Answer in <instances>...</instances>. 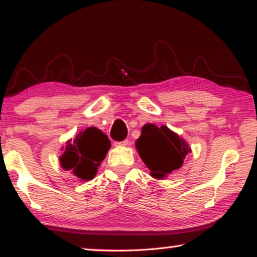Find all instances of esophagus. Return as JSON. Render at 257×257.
Wrapping results in <instances>:
<instances>
[{
    "instance_id": "esophagus-1",
    "label": "esophagus",
    "mask_w": 257,
    "mask_h": 257,
    "mask_svg": "<svg viewBox=\"0 0 257 257\" xmlns=\"http://www.w3.org/2000/svg\"><path fill=\"white\" fill-rule=\"evenodd\" d=\"M130 144V142L128 140H124L122 142H117V143H115V146H128Z\"/></svg>"
}]
</instances>
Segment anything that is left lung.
<instances>
[{
    "mask_svg": "<svg viewBox=\"0 0 257 257\" xmlns=\"http://www.w3.org/2000/svg\"><path fill=\"white\" fill-rule=\"evenodd\" d=\"M135 145L141 159L151 170L150 175L157 180H164L174 170L180 169L191 152L189 144L180 135L166 125L157 127L153 123L142 127Z\"/></svg>",
    "mask_w": 257,
    "mask_h": 257,
    "instance_id": "8db88e82",
    "label": "left lung"
}]
</instances>
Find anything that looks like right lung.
<instances>
[{
    "label": "right lung",
    "mask_w": 257,
    "mask_h": 257,
    "mask_svg": "<svg viewBox=\"0 0 257 257\" xmlns=\"http://www.w3.org/2000/svg\"><path fill=\"white\" fill-rule=\"evenodd\" d=\"M59 158L60 167L82 181H90L96 176L98 167L111 148V142L96 127L80 132L74 140H68Z\"/></svg>",
    "instance_id": "1"
}]
</instances>
